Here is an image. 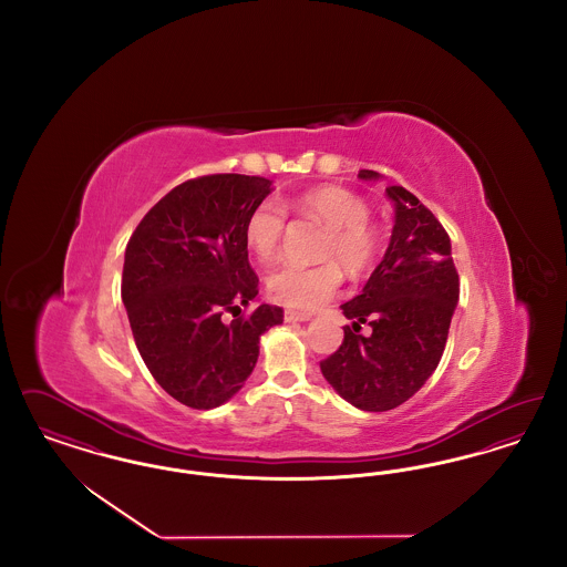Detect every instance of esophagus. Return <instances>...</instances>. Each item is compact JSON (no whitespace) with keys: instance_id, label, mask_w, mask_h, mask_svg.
Wrapping results in <instances>:
<instances>
[{"instance_id":"1","label":"esophagus","mask_w":567,"mask_h":567,"mask_svg":"<svg viewBox=\"0 0 567 567\" xmlns=\"http://www.w3.org/2000/svg\"><path fill=\"white\" fill-rule=\"evenodd\" d=\"M285 321L287 323H303V321H310V315L297 312V310H285Z\"/></svg>"}]
</instances>
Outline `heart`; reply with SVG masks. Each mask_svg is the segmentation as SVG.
Returning <instances> with one entry per match:
<instances>
[{
	"label": "heart",
	"mask_w": 567,
	"mask_h": 567,
	"mask_svg": "<svg viewBox=\"0 0 567 567\" xmlns=\"http://www.w3.org/2000/svg\"><path fill=\"white\" fill-rule=\"evenodd\" d=\"M282 205L285 209L274 199L259 202L244 220V243L261 264H268L278 255L287 229L285 210L323 225L317 257L324 261L315 266L280 264L268 276V293L274 301L297 310H317L338 293L342 285L340 265L352 276L374 266L380 231L368 216L365 202L338 185L303 190Z\"/></svg>",
	"instance_id": "b5f03b06"
}]
</instances>
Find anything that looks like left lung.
Segmentation results:
<instances>
[{"label":"left lung","mask_w":567,"mask_h":567,"mask_svg":"<svg viewBox=\"0 0 567 567\" xmlns=\"http://www.w3.org/2000/svg\"><path fill=\"white\" fill-rule=\"evenodd\" d=\"M361 178H377L361 169ZM395 227L361 296L342 303L340 349L321 361L327 382L352 405L370 412L393 410L432 377L446 347L458 299V274L451 238L432 210L404 187H389ZM373 329L360 333L361 323Z\"/></svg>","instance_id":"left-lung-1"}]
</instances>
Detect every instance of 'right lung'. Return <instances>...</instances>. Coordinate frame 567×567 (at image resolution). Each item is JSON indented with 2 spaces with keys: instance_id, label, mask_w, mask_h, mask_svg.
<instances>
[{
  "instance_id": "right-lung-1",
  "label": "right lung",
  "mask_w": 567,
  "mask_h": 567,
  "mask_svg": "<svg viewBox=\"0 0 567 567\" xmlns=\"http://www.w3.org/2000/svg\"><path fill=\"white\" fill-rule=\"evenodd\" d=\"M270 185L244 174L190 178L144 215L125 248L121 297L135 347L163 391L195 410L236 395L261 333L282 323L278 306L244 312L259 293L244 220Z\"/></svg>"
}]
</instances>
